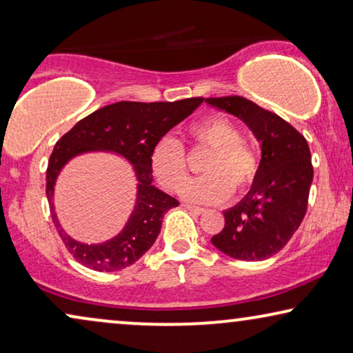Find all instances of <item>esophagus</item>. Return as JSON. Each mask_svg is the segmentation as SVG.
<instances>
[{"label":"esophagus","instance_id":"34e87169","mask_svg":"<svg viewBox=\"0 0 353 353\" xmlns=\"http://www.w3.org/2000/svg\"><path fill=\"white\" fill-rule=\"evenodd\" d=\"M185 209L194 212L196 215H201L202 212H204V209H202V207H196V205H191V204H185Z\"/></svg>","mask_w":353,"mask_h":353}]
</instances>
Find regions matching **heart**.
Returning a JSON list of instances; mask_svg holds the SVG:
<instances>
[{
    "label": "heart",
    "mask_w": 353,
    "mask_h": 353,
    "mask_svg": "<svg viewBox=\"0 0 353 353\" xmlns=\"http://www.w3.org/2000/svg\"><path fill=\"white\" fill-rule=\"evenodd\" d=\"M190 133L199 146L210 149V156L202 165L205 175L191 181L183 191L185 199L215 204L225 201L231 191L248 190L257 172V161L231 120L212 115L192 125ZM151 167L167 191H180L188 180L186 151L180 139L172 134L159 139L151 152Z\"/></svg>",
    "instance_id": "1"
}]
</instances>
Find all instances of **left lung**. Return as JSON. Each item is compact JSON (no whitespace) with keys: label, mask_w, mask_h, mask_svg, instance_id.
Returning <instances> with one entry per match:
<instances>
[{"label":"left lung","mask_w":353,"mask_h":353,"mask_svg":"<svg viewBox=\"0 0 353 353\" xmlns=\"http://www.w3.org/2000/svg\"><path fill=\"white\" fill-rule=\"evenodd\" d=\"M205 103L243 120L262 143V157L248 194L225 210V228L212 244L231 259H270L292 238L307 212L313 180L307 139L279 115L241 96Z\"/></svg>","instance_id":"left-lung-1"}]
</instances>
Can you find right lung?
Segmentation results:
<instances>
[{
  "label": "right lung",
  "mask_w": 353,
  "mask_h": 353,
  "mask_svg": "<svg viewBox=\"0 0 353 353\" xmlns=\"http://www.w3.org/2000/svg\"><path fill=\"white\" fill-rule=\"evenodd\" d=\"M202 101V98L175 103L120 101L81 119L56 143L48 162L46 196L57 233L77 262L96 272H117L133 265L156 243L163 214L180 202L152 185V148L175 125L194 112ZM101 150L117 153L132 163L139 181L137 201L119 235L104 243L85 245L70 239L57 220L52 202L54 186L67 161L81 153Z\"/></svg>",
  "instance_id": "right-lung-1"
}]
</instances>
